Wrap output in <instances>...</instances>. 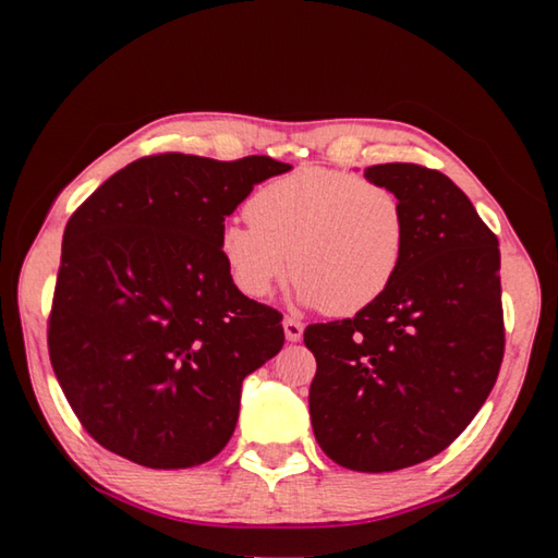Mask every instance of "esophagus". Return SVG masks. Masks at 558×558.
Segmentation results:
<instances>
[{"label":"esophagus","mask_w":558,"mask_h":558,"mask_svg":"<svg viewBox=\"0 0 558 558\" xmlns=\"http://www.w3.org/2000/svg\"><path fill=\"white\" fill-rule=\"evenodd\" d=\"M282 329H286L288 342H300L302 329H305V325H302L300 319H295V317H286V319H282Z\"/></svg>","instance_id":"esophagus-1"}]
</instances>
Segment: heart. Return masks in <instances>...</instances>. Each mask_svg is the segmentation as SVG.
I'll use <instances>...</instances> for the list:
<instances>
[{"instance_id": "1", "label": "heart", "mask_w": 558, "mask_h": 558, "mask_svg": "<svg viewBox=\"0 0 558 558\" xmlns=\"http://www.w3.org/2000/svg\"><path fill=\"white\" fill-rule=\"evenodd\" d=\"M251 221H226L219 251L233 286L263 300L288 278L332 315L379 300L403 266L409 214L391 186L332 167H302L263 184Z\"/></svg>"}]
</instances>
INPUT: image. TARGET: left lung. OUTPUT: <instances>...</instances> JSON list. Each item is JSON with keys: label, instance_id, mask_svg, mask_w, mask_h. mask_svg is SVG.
Returning <instances> with one entry per match:
<instances>
[{"label": "left lung", "instance_id": "8db88e82", "mask_svg": "<svg viewBox=\"0 0 558 558\" xmlns=\"http://www.w3.org/2000/svg\"><path fill=\"white\" fill-rule=\"evenodd\" d=\"M409 214L391 288L354 317L307 325L313 430L337 465L391 472L438 456L475 418L505 356L497 235L438 169H364Z\"/></svg>", "mask_w": 558, "mask_h": 558}]
</instances>
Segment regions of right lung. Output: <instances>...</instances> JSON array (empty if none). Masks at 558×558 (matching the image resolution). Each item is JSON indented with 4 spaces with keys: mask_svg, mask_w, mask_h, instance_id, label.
Instances as JSON below:
<instances>
[{
    "mask_svg": "<svg viewBox=\"0 0 558 558\" xmlns=\"http://www.w3.org/2000/svg\"><path fill=\"white\" fill-rule=\"evenodd\" d=\"M290 165L162 153L102 182L63 231L49 356L81 426L155 470L219 456L241 384L276 356L282 315L233 286L219 231Z\"/></svg>",
    "mask_w": 558,
    "mask_h": 558,
    "instance_id": "right-lung-1",
    "label": "right lung"
}]
</instances>
